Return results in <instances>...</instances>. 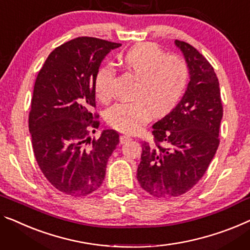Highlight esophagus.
Wrapping results in <instances>:
<instances>
[{
    "mask_svg": "<svg viewBox=\"0 0 250 250\" xmlns=\"http://www.w3.org/2000/svg\"><path fill=\"white\" fill-rule=\"evenodd\" d=\"M130 139H131V137H130L129 135H122V136H120V143L121 144H126Z\"/></svg>",
    "mask_w": 250,
    "mask_h": 250,
    "instance_id": "obj_1",
    "label": "esophagus"
}]
</instances>
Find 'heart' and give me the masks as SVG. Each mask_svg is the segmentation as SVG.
<instances>
[{
	"label": "heart",
	"mask_w": 250,
	"mask_h": 250,
	"mask_svg": "<svg viewBox=\"0 0 250 250\" xmlns=\"http://www.w3.org/2000/svg\"><path fill=\"white\" fill-rule=\"evenodd\" d=\"M122 64L139 76L133 101L115 103L106 111V122L114 129L133 132L156 115L168 113L184 95L189 81V68L183 58L167 54L155 43H140L129 49ZM115 68L102 65L96 72L94 89L99 100L113 96Z\"/></svg>",
	"instance_id": "obj_1"
}]
</instances>
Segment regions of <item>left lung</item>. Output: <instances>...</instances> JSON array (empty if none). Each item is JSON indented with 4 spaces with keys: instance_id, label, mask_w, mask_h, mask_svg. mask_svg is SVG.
I'll list each match as a JSON object with an SVG mask.
<instances>
[{
    "instance_id": "left-lung-1",
    "label": "left lung",
    "mask_w": 250,
    "mask_h": 250,
    "mask_svg": "<svg viewBox=\"0 0 250 250\" xmlns=\"http://www.w3.org/2000/svg\"><path fill=\"white\" fill-rule=\"evenodd\" d=\"M175 44L189 68L183 98L152 125L154 143H143L137 178L155 197H175L189 191L213 159L219 147L223 107L213 67L194 47L181 40Z\"/></svg>"
}]
</instances>
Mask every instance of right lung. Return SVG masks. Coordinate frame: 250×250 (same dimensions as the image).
Masks as SVG:
<instances>
[{
	"label": "right lung",
	"instance_id": "add662e5",
	"mask_svg": "<svg viewBox=\"0 0 250 250\" xmlns=\"http://www.w3.org/2000/svg\"><path fill=\"white\" fill-rule=\"evenodd\" d=\"M121 43L78 37L55 48L37 76L29 131L33 154L48 182L70 196H86L102 185L117 145L114 130L99 128L94 78L104 57Z\"/></svg>",
	"mask_w": 250,
	"mask_h": 250
}]
</instances>
